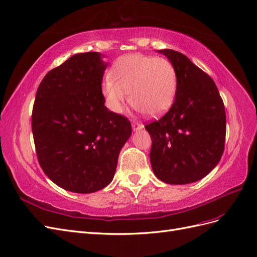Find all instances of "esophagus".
Returning a JSON list of instances; mask_svg holds the SVG:
<instances>
[{
  "instance_id": "esophagus-1",
  "label": "esophagus",
  "mask_w": 257,
  "mask_h": 257,
  "mask_svg": "<svg viewBox=\"0 0 257 257\" xmlns=\"http://www.w3.org/2000/svg\"><path fill=\"white\" fill-rule=\"evenodd\" d=\"M142 128H143V124H142L141 122H139V121H137V120H134V121H133V129H134L135 131L140 130V129H142Z\"/></svg>"
}]
</instances>
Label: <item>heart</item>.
<instances>
[{"mask_svg":"<svg viewBox=\"0 0 257 257\" xmlns=\"http://www.w3.org/2000/svg\"><path fill=\"white\" fill-rule=\"evenodd\" d=\"M177 88V71L170 60L134 54L115 63L111 77L103 83V93L107 107L114 113H121L130 98L139 111L156 116L172 105Z\"/></svg>","mask_w":257,"mask_h":257,"instance_id":"1","label":"heart"}]
</instances>
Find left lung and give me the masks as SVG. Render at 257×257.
Returning a JSON list of instances; mask_svg holds the SVG:
<instances>
[{
  "instance_id": "8db88e82",
  "label": "left lung",
  "mask_w": 257,
  "mask_h": 257,
  "mask_svg": "<svg viewBox=\"0 0 257 257\" xmlns=\"http://www.w3.org/2000/svg\"><path fill=\"white\" fill-rule=\"evenodd\" d=\"M158 51L174 65L178 88L169 111L145 126L152 138V169L168 184H188L209 174L223 155L225 107L207 73L179 51Z\"/></svg>"
}]
</instances>
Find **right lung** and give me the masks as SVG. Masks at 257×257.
Here are the masks:
<instances>
[{
  "instance_id": "right-lung-1",
  "label": "right lung",
  "mask_w": 257,
  "mask_h": 257,
  "mask_svg": "<svg viewBox=\"0 0 257 257\" xmlns=\"http://www.w3.org/2000/svg\"><path fill=\"white\" fill-rule=\"evenodd\" d=\"M107 63L96 51L50 70L36 91L32 133L44 173L59 187L89 194L107 186L131 136L127 117L108 111L102 94Z\"/></svg>"
}]
</instances>
